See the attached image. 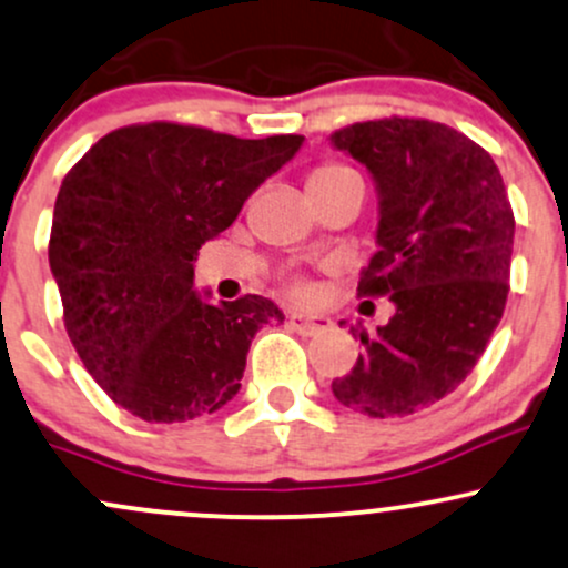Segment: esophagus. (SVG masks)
<instances>
[{
	"instance_id": "obj_1",
	"label": "esophagus",
	"mask_w": 568,
	"mask_h": 568,
	"mask_svg": "<svg viewBox=\"0 0 568 568\" xmlns=\"http://www.w3.org/2000/svg\"><path fill=\"white\" fill-rule=\"evenodd\" d=\"M291 328L298 332L302 336H315L321 332H328L332 328V317L326 315H307V313H294L288 317Z\"/></svg>"
}]
</instances>
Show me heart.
I'll return each mask as SVG.
<instances>
[{"label":"heart","mask_w":568,"mask_h":568,"mask_svg":"<svg viewBox=\"0 0 568 568\" xmlns=\"http://www.w3.org/2000/svg\"><path fill=\"white\" fill-rule=\"evenodd\" d=\"M345 170H347V166H339V164H323L313 172V178H323V174H336V172H345ZM298 291H302V288H298Z\"/></svg>","instance_id":"b5f03b06"}]
</instances>
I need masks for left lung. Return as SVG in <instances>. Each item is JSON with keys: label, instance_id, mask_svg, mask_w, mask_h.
<instances>
[{"label": "left lung", "instance_id": "8db88e82", "mask_svg": "<svg viewBox=\"0 0 568 568\" xmlns=\"http://www.w3.org/2000/svg\"><path fill=\"white\" fill-rule=\"evenodd\" d=\"M328 140L377 191V253L358 294L396 307L377 334L361 328L364 353L332 390L369 417L413 415L464 383L501 321L515 242L507 189L490 153L445 123L385 118Z\"/></svg>", "mask_w": 568, "mask_h": 568}]
</instances>
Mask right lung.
<instances>
[{"label":"right lung","instance_id":"1","mask_svg":"<svg viewBox=\"0 0 568 568\" xmlns=\"http://www.w3.org/2000/svg\"><path fill=\"white\" fill-rule=\"evenodd\" d=\"M302 142L145 123L102 136L67 174L48 261L74 351L123 409L183 423L236 396L255 332L285 315L264 296L213 304L193 261Z\"/></svg>","mask_w":568,"mask_h":568}]
</instances>
